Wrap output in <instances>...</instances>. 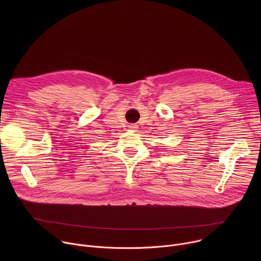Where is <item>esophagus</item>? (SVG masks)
<instances>
[{"instance_id":"34e87169","label":"esophagus","mask_w":261,"mask_h":261,"mask_svg":"<svg viewBox=\"0 0 261 261\" xmlns=\"http://www.w3.org/2000/svg\"><path fill=\"white\" fill-rule=\"evenodd\" d=\"M137 128H138V127H137L136 124H130V125H129V129H130L131 131H136Z\"/></svg>"}]
</instances>
